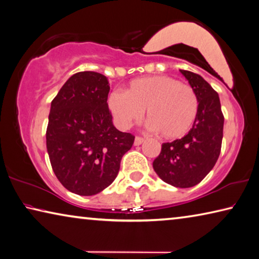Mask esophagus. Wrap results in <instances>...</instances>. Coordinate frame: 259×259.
I'll return each mask as SVG.
<instances>
[{"label":"esophagus","mask_w":259,"mask_h":259,"mask_svg":"<svg viewBox=\"0 0 259 259\" xmlns=\"http://www.w3.org/2000/svg\"><path fill=\"white\" fill-rule=\"evenodd\" d=\"M143 141H145V139H143V138H141V137H135V139H134V146L142 145Z\"/></svg>","instance_id":"esophagus-1"}]
</instances>
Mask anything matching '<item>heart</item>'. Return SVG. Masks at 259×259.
Segmentation results:
<instances>
[{
    "label": "heart",
    "mask_w": 259,
    "mask_h": 259,
    "mask_svg": "<svg viewBox=\"0 0 259 259\" xmlns=\"http://www.w3.org/2000/svg\"><path fill=\"white\" fill-rule=\"evenodd\" d=\"M108 107L122 128L139 122L147 110L150 130L166 140H177L193 128L200 101L189 84L169 75H151L132 80L124 93L112 92Z\"/></svg>",
    "instance_id": "b5f03b06"
}]
</instances>
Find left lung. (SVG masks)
Wrapping results in <instances>:
<instances>
[{"label":"left lung","instance_id":"obj_1","mask_svg":"<svg viewBox=\"0 0 259 259\" xmlns=\"http://www.w3.org/2000/svg\"><path fill=\"white\" fill-rule=\"evenodd\" d=\"M180 72L198 96L197 119L184 138L163 143L152 167L166 184L189 188L200 184L217 162L222 149L224 114L218 93L201 75L186 70Z\"/></svg>","mask_w":259,"mask_h":259}]
</instances>
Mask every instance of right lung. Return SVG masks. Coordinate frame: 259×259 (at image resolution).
<instances>
[{
  "label": "right lung",
  "mask_w": 259,
  "mask_h": 259,
  "mask_svg": "<svg viewBox=\"0 0 259 259\" xmlns=\"http://www.w3.org/2000/svg\"><path fill=\"white\" fill-rule=\"evenodd\" d=\"M109 81L93 71L78 72L52 102L46 140L50 164L70 192L91 196L116 179L134 135L112 124Z\"/></svg>",
  "instance_id": "obj_1"
}]
</instances>
